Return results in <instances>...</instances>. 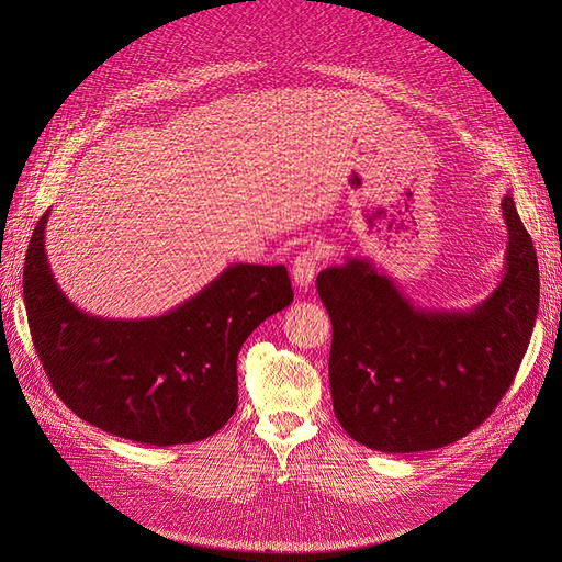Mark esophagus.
I'll use <instances>...</instances> for the list:
<instances>
[{
  "label": "esophagus",
  "instance_id": "1",
  "mask_svg": "<svg viewBox=\"0 0 562 562\" xmlns=\"http://www.w3.org/2000/svg\"><path fill=\"white\" fill-rule=\"evenodd\" d=\"M321 255L323 252H321L318 246H310L307 250H303L296 259H293L291 278H293V282H296V286H301V289L312 286L314 276H316V266L321 261Z\"/></svg>",
  "mask_w": 562,
  "mask_h": 562
}]
</instances>
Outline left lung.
<instances>
[{
  "mask_svg": "<svg viewBox=\"0 0 562 562\" xmlns=\"http://www.w3.org/2000/svg\"><path fill=\"white\" fill-rule=\"evenodd\" d=\"M504 280L469 312H428L364 259L330 266L316 291L333 321L330 392L341 428L382 453H417L476 430L510 390L540 303L538 257L513 195Z\"/></svg>",
  "mask_w": 562,
  "mask_h": 562,
  "instance_id": "left-lung-1",
  "label": "left lung"
}]
</instances>
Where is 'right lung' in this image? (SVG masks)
<instances>
[{"label":"right lung","instance_id":"right-lung-1","mask_svg":"<svg viewBox=\"0 0 562 562\" xmlns=\"http://www.w3.org/2000/svg\"><path fill=\"white\" fill-rule=\"evenodd\" d=\"M45 212L24 257V305L43 369L75 415L138 445H191L239 403L236 358L261 321L293 301L282 263H232L198 296L155 318L77 310L45 255Z\"/></svg>","mask_w":562,"mask_h":562}]
</instances>
